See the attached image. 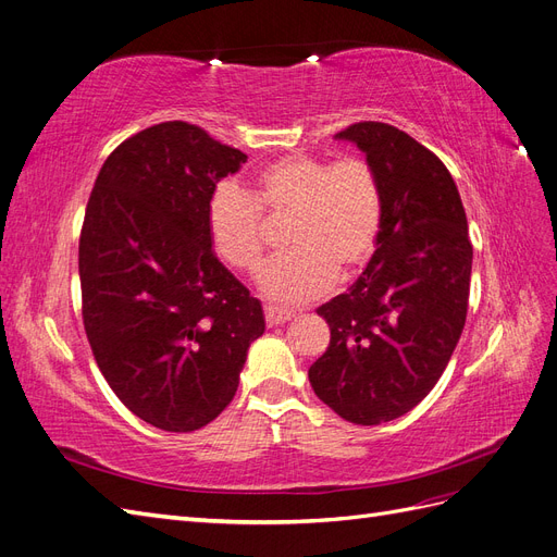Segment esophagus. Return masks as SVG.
<instances>
[{
  "instance_id": "34e87169",
  "label": "esophagus",
  "mask_w": 557,
  "mask_h": 557,
  "mask_svg": "<svg viewBox=\"0 0 557 557\" xmlns=\"http://www.w3.org/2000/svg\"><path fill=\"white\" fill-rule=\"evenodd\" d=\"M264 318H267V325H283V323H288L290 318H295V311H288V309H283V307H264Z\"/></svg>"
}]
</instances>
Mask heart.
<instances>
[{"label":"heart","mask_w":557,"mask_h":557,"mask_svg":"<svg viewBox=\"0 0 557 557\" xmlns=\"http://www.w3.org/2000/svg\"><path fill=\"white\" fill-rule=\"evenodd\" d=\"M262 213L288 215L290 246L260 272V288L276 301L323 295L332 278H348L367 264L383 221L381 183L360 158L323 160L285 156L252 176L250 193L221 183L207 201V234L215 258L239 272H256L264 256Z\"/></svg>","instance_id":"heart-1"}]
</instances>
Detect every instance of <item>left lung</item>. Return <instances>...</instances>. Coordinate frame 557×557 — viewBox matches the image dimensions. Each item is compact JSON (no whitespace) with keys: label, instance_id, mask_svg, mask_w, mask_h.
Here are the masks:
<instances>
[{"label":"left lung","instance_id":"8db88e82","mask_svg":"<svg viewBox=\"0 0 557 557\" xmlns=\"http://www.w3.org/2000/svg\"><path fill=\"white\" fill-rule=\"evenodd\" d=\"M336 139L356 144L374 170L383 221L358 281L318 307L330 346L309 381L348 423L381 425L411 411L442 379L465 327L474 252L458 185L432 150L374 121Z\"/></svg>","mask_w":557,"mask_h":557}]
</instances>
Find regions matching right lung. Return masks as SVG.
<instances>
[{
  "label": "right lung",
  "instance_id": "1",
  "mask_svg": "<svg viewBox=\"0 0 557 557\" xmlns=\"http://www.w3.org/2000/svg\"><path fill=\"white\" fill-rule=\"evenodd\" d=\"M242 150L170 121L125 139L99 170L78 244L92 356L146 423L193 432L237 393L262 307L215 258L207 201Z\"/></svg>",
  "mask_w": 557,
  "mask_h": 557
}]
</instances>
